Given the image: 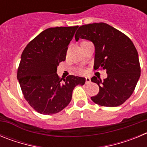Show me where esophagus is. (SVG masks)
<instances>
[{
	"instance_id": "obj_1",
	"label": "esophagus",
	"mask_w": 147,
	"mask_h": 147,
	"mask_svg": "<svg viewBox=\"0 0 147 147\" xmlns=\"http://www.w3.org/2000/svg\"><path fill=\"white\" fill-rule=\"evenodd\" d=\"M90 79L89 77L85 78V84H90Z\"/></svg>"
}]
</instances>
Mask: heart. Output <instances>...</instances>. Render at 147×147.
<instances>
[{
	"label": "heart",
	"mask_w": 147,
	"mask_h": 147,
	"mask_svg": "<svg viewBox=\"0 0 147 147\" xmlns=\"http://www.w3.org/2000/svg\"><path fill=\"white\" fill-rule=\"evenodd\" d=\"M88 42V40H82V42H80V45H82V44H84V43H85V42Z\"/></svg>",
	"instance_id": "obj_1"
}]
</instances>
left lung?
Returning <instances> with one entry per match:
<instances>
[{
    "label": "left lung",
    "instance_id": "obj_1",
    "mask_svg": "<svg viewBox=\"0 0 147 147\" xmlns=\"http://www.w3.org/2000/svg\"><path fill=\"white\" fill-rule=\"evenodd\" d=\"M86 39L96 49L95 70H106L107 78L103 82L96 76L99 92L91 100L104 107H117L126 102L136 88L141 76L138 51L127 35L105 23H90L79 28L75 39Z\"/></svg>",
    "mask_w": 147,
    "mask_h": 147
}]
</instances>
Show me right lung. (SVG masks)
I'll use <instances>...</instances> for the list:
<instances>
[{"label":"right lung","instance_id":"obj_1","mask_svg":"<svg viewBox=\"0 0 147 147\" xmlns=\"http://www.w3.org/2000/svg\"><path fill=\"white\" fill-rule=\"evenodd\" d=\"M77 28H47L28 42L22 53L17 77L25 99L39 113L60 112L71 102L75 87L85 84V78L69 75L60 79L57 74Z\"/></svg>","mask_w":147,"mask_h":147}]
</instances>
